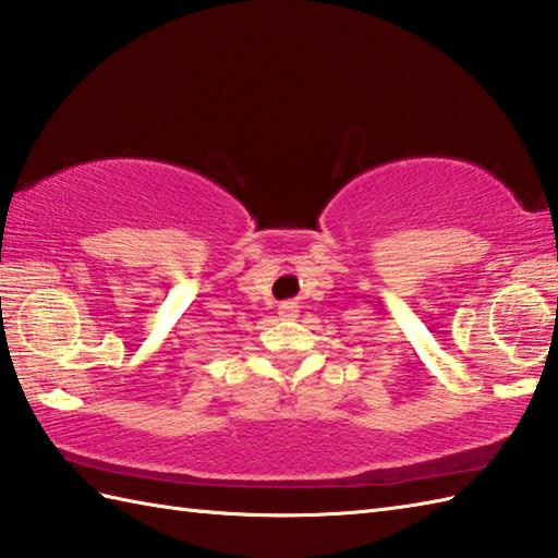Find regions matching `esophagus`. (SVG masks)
Here are the masks:
<instances>
[{"mask_svg":"<svg viewBox=\"0 0 558 558\" xmlns=\"http://www.w3.org/2000/svg\"><path fill=\"white\" fill-rule=\"evenodd\" d=\"M298 302H292V300H288V302H282L280 304V316L282 318H298Z\"/></svg>","mask_w":558,"mask_h":558,"instance_id":"obj_1","label":"esophagus"}]
</instances>
